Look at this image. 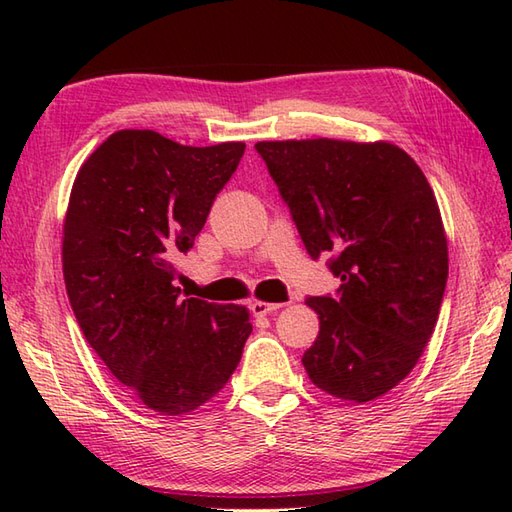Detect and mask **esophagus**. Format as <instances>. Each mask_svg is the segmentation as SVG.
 I'll list each match as a JSON object with an SVG mask.
<instances>
[{
    "label": "esophagus",
    "instance_id": "34e87169",
    "mask_svg": "<svg viewBox=\"0 0 512 512\" xmlns=\"http://www.w3.org/2000/svg\"><path fill=\"white\" fill-rule=\"evenodd\" d=\"M281 308V303H266V301H253L250 303V310H253L255 317H266V314H273Z\"/></svg>",
    "mask_w": 512,
    "mask_h": 512
}]
</instances>
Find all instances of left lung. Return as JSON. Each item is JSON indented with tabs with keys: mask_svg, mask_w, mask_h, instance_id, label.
Wrapping results in <instances>:
<instances>
[{
	"mask_svg": "<svg viewBox=\"0 0 512 512\" xmlns=\"http://www.w3.org/2000/svg\"><path fill=\"white\" fill-rule=\"evenodd\" d=\"M334 295L308 297L319 336L301 363L325 394L367 402L394 389L436 328L449 277L447 235L427 178L391 143H257Z\"/></svg>",
	"mask_w": 512,
	"mask_h": 512,
	"instance_id": "1",
	"label": "left lung"
}]
</instances>
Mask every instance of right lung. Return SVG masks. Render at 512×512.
<instances>
[{
    "label": "right lung",
    "instance_id": "obj_1",
    "mask_svg": "<svg viewBox=\"0 0 512 512\" xmlns=\"http://www.w3.org/2000/svg\"><path fill=\"white\" fill-rule=\"evenodd\" d=\"M244 149L121 129L76 173L63 224L70 306L107 369L162 416L211 400L253 332L242 306L182 299L173 264L193 248Z\"/></svg>",
    "mask_w": 512,
    "mask_h": 512
}]
</instances>
